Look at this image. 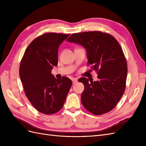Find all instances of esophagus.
<instances>
[{
  "label": "esophagus",
  "instance_id": "esophagus-1",
  "mask_svg": "<svg viewBox=\"0 0 146 146\" xmlns=\"http://www.w3.org/2000/svg\"><path fill=\"white\" fill-rule=\"evenodd\" d=\"M72 81L73 84H75V83H76L77 82V78H73L72 79Z\"/></svg>",
  "mask_w": 146,
  "mask_h": 146
}]
</instances>
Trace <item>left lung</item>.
<instances>
[{"mask_svg": "<svg viewBox=\"0 0 146 146\" xmlns=\"http://www.w3.org/2000/svg\"><path fill=\"white\" fill-rule=\"evenodd\" d=\"M67 41L83 46L88 65L98 74V81L79 78L84 85L82 103L95 115L108 113L116 107L125 90L127 64L119 43L112 35L99 31L71 35Z\"/></svg>", "mask_w": 146, "mask_h": 146, "instance_id": "8db88e82", "label": "left lung"}]
</instances>
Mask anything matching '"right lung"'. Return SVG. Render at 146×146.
I'll return each mask as SVG.
<instances>
[{
    "instance_id": "obj_1",
    "label": "right lung",
    "mask_w": 146,
    "mask_h": 146,
    "mask_svg": "<svg viewBox=\"0 0 146 146\" xmlns=\"http://www.w3.org/2000/svg\"><path fill=\"white\" fill-rule=\"evenodd\" d=\"M70 35L47 33L35 38L25 50L19 67V76L25 96L38 111L56 113L62 108L72 83L51 74L58 64L60 45Z\"/></svg>"
}]
</instances>
